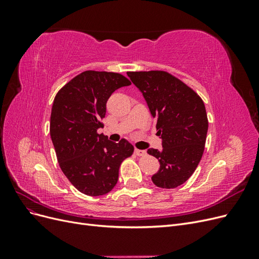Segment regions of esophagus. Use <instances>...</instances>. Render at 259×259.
<instances>
[{"mask_svg": "<svg viewBox=\"0 0 259 259\" xmlns=\"http://www.w3.org/2000/svg\"><path fill=\"white\" fill-rule=\"evenodd\" d=\"M146 153H147L146 150H140V149H135V154H136V155L142 156V155H145Z\"/></svg>", "mask_w": 259, "mask_h": 259, "instance_id": "34e87169", "label": "esophagus"}]
</instances>
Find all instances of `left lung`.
Wrapping results in <instances>:
<instances>
[{
    "mask_svg": "<svg viewBox=\"0 0 259 259\" xmlns=\"http://www.w3.org/2000/svg\"><path fill=\"white\" fill-rule=\"evenodd\" d=\"M156 121L162 149H148L160 168L151 179L156 187L173 189L186 183L198 167L204 151L208 121L197 93L164 71L127 72Z\"/></svg>",
    "mask_w": 259,
    "mask_h": 259,
    "instance_id": "8db88e82",
    "label": "left lung"
}]
</instances>
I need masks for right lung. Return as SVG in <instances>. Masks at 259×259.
<instances>
[{"label":"right lung","mask_w":259,"mask_h":259,"mask_svg":"<svg viewBox=\"0 0 259 259\" xmlns=\"http://www.w3.org/2000/svg\"><path fill=\"white\" fill-rule=\"evenodd\" d=\"M131 85L120 73L84 71L68 82L54 99L51 138L61 170L80 192L98 197L117 183L123 160L134 152L126 139L113 143L104 134L101 120L112 93Z\"/></svg>","instance_id":"add662e5"}]
</instances>
